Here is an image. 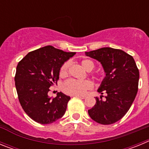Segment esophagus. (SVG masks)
Instances as JSON below:
<instances>
[{
  "mask_svg": "<svg viewBox=\"0 0 149 149\" xmlns=\"http://www.w3.org/2000/svg\"><path fill=\"white\" fill-rule=\"evenodd\" d=\"M74 96H76V97H78V98H82V99H84V98H86V96L85 95H74Z\"/></svg>",
  "mask_w": 149,
  "mask_h": 149,
  "instance_id": "esophagus-1",
  "label": "esophagus"
}]
</instances>
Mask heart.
I'll return each mask as SVG.
<instances>
[{"label": "heart", "instance_id": "obj_1", "mask_svg": "<svg viewBox=\"0 0 149 149\" xmlns=\"http://www.w3.org/2000/svg\"><path fill=\"white\" fill-rule=\"evenodd\" d=\"M83 68L87 72H91L94 68L95 65L93 62L89 60H84L81 62ZM69 63L65 62L60 68V75L65 76L68 74ZM93 86V84L89 81H77L75 80H68L65 81L62 86L63 92L67 94L73 95H84L86 91L90 89Z\"/></svg>", "mask_w": 149, "mask_h": 149}]
</instances>
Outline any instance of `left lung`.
I'll return each instance as SVG.
<instances>
[{"label":"left lung","mask_w":149,"mask_h":149,"mask_svg":"<svg viewBox=\"0 0 149 149\" xmlns=\"http://www.w3.org/2000/svg\"><path fill=\"white\" fill-rule=\"evenodd\" d=\"M86 56L101 63L106 76L98 92L107 93L105 99L96 97V103L88 110L91 119L101 125L120 120L128 111L138 91L139 73L133 56L119 49L101 48L85 52Z\"/></svg>","instance_id":"8db88e82"}]
</instances>
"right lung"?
<instances>
[{
  "mask_svg": "<svg viewBox=\"0 0 149 149\" xmlns=\"http://www.w3.org/2000/svg\"><path fill=\"white\" fill-rule=\"evenodd\" d=\"M48 45L27 54L16 68L15 84L18 100L29 117L38 123H53L65 114L70 97L58 93L48 96L59 79L63 63L75 54Z\"/></svg>",
  "mask_w": 149,
  "mask_h": 149,
  "instance_id": "add662e5",
  "label": "right lung"
}]
</instances>
